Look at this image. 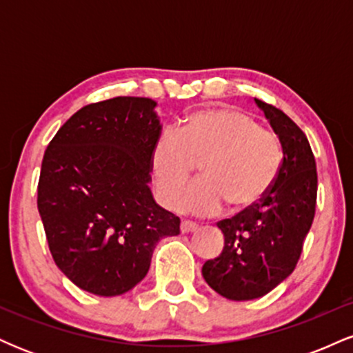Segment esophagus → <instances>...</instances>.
Instances as JSON below:
<instances>
[{"label":"esophagus","mask_w":353,"mask_h":353,"mask_svg":"<svg viewBox=\"0 0 353 353\" xmlns=\"http://www.w3.org/2000/svg\"><path fill=\"white\" fill-rule=\"evenodd\" d=\"M199 229V225L196 222H190V221H182L181 222V232L182 234H189V232H196Z\"/></svg>","instance_id":"1"}]
</instances>
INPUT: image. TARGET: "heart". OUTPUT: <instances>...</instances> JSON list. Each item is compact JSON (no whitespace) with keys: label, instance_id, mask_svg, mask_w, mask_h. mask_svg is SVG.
<instances>
[{"label":"heart","instance_id":"heart-1","mask_svg":"<svg viewBox=\"0 0 353 353\" xmlns=\"http://www.w3.org/2000/svg\"><path fill=\"white\" fill-rule=\"evenodd\" d=\"M282 148L277 136L230 108L190 112L176 134L165 132L152 145L149 168L157 197L176 208L195 165L203 181L179 203L188 212L214 216L224 205L244 212L264 199L277 177Z\"/></svg>","mask_w":353,"mask_h":353}]
</instances>
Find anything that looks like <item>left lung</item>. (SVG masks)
I'll use <instances>...</instances> for the list:
<instances>
[{
  "label": "left lung",
  "mask_w": 353,
  "mask_h": 353,
  "mask_svg": "<svg viewBox=\"0 0 353 353\" xmlns=\"http://www.w3.org/2000/svg\"><path fill=\"white\" fill-rule=\"evenodd\" d=\"M255 103L279 136L283 159L264 199L217 222L224 249L202 265V275L230 301L262 297L294 272L317 204V165L307 136L281 109Z\"/></svg>",
  "instance_id": "1"
}]
</instances>
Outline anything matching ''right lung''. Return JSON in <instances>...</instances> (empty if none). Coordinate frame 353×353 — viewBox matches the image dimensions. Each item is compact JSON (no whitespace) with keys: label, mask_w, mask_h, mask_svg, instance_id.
Instances as JSON below:
<instances>
[{"label":"right lung","mask_w":353,"mask_h":353,"mask_svg":"<svg viewBox=\"0 0 353 353\" xmlns=\"http://www.w3.org/2000/svg\"><path fill=\"white\" fill-rule=\"evenodd\" d=\"M156 101L119 96L81 108L44 151L38 210L51 255L79 289L114 297L148 274L181 221L152 199Z\"/></svg>","instance_id":"obj_1"}]
</instances>
